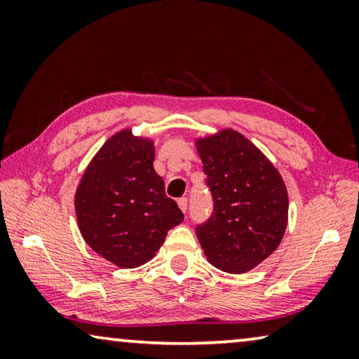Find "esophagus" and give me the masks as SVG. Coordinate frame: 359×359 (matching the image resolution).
<instances>
[{"instance_id":"34e87169","label":"esophagus","mask_w":359,"mask_h":359,"mask_svg":"<svg viewBox=\"0 0 359 359\" xmlns=\"http://www.w3.org/2000/svg\"><path fill=\"white\" fill-rule=\"evenodd\" d=\"M177 205H179V209L185 214V212H187V205H188L187 198H180V199H177Z\"/></svg>"}]
</instances>
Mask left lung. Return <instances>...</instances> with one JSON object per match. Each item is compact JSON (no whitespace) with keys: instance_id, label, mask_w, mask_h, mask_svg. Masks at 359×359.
Here are the masks:
<instances>
[{"instance_id":"8db88e82","label":"left lung","mask_w":359,"mask_h":359,"mask_svg":"<svg viewBox=\"0 0 359 359\" xmlns=\"http://www.w3.org/2000/svg\"><path fill=\"white\" fill-rule=\"evenodd\" d=\"M214 214L196 228L208 261L244 274L271 257L288 224V191L278 169L252 141L233 128L194 137Z\"/></svg>"}]
</instances>
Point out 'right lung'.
<instances>
[{
  "label": "right lung",
  "mask_w": 359,
  "mask_h": 359,
  "mask_svg": "<svg viewBox=\"0 0 359 359\" xmlns=\"http://www.w3.org/2000/svg\"><path fill=\"white\" fill-rule=\"evenodd\" d=\"M155 142L131 128L115 133L85 168L74 193L77 226L100 257L121 269L155 257L184 214L155 172Z\"/></svg>",
  "instance_id": "right-lung-1"
}]
</instances>
